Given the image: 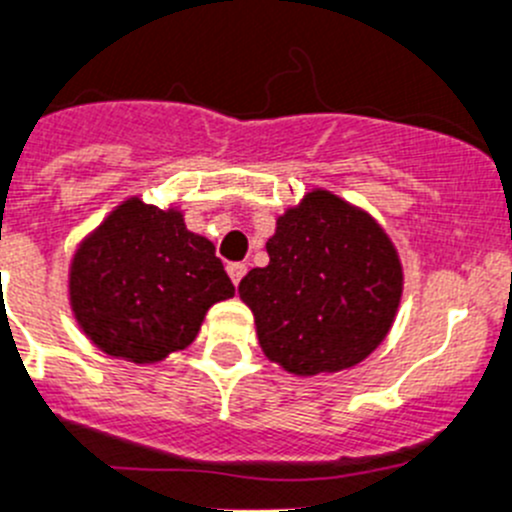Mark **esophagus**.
I'll return each mask as SVG.
<instances>
[{
    "label": "esophagus",
    "mask_w": 512,
    "mask_h": 512,
    "mask_svg": "<svg viewBox=\"0 0 512 512\" xmlns=\"http://www.w3.org/2000/svg\"><path fill=\"white\" fill-rule=\"evenodd\" d=\"M227 272H229V278H232V283H234V285H240V280L245 278L247 267L242 265V262H229Z\"/></svg>",
    "instance_id": "1"
}]
</instances>
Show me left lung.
<instances>
[{
    "label": "left lung",
    "mask_w": 512,
    "mask_h": 512,
    "mask_svg": "<svg viewBox=\"0 0 512 512\" xmlns=\"http://www.w3.org/2000/svg\"><path fill=\"white\" fill-rule=\"evenodd\" d=\"M270 262L242 278L257 341L295 376L361 364L391 331L404 272L379 222L326 189L280 214L267 240Z\"/></svg>",
    "instance_id": "1"
}]
</instances>
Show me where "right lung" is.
Segmentation results:
<instances>
[{"instance_id": "1", "label": "right lung", "mask_w": 512, "mask_h": 512, "mask_svg": "<svg viewBox=\"0 0 512 512\" xmlns=\"http://www.w3.org/2000/svg\"><path fill=\"white\" fill-rule=\"evenodd\" d=\"M68 295L93 346L131 364L184 351L219 300L234 295L214 245L186 229L181 209L138 197L118 204L70 260Z\"/></svg>"}]
</instances>
